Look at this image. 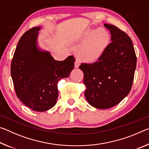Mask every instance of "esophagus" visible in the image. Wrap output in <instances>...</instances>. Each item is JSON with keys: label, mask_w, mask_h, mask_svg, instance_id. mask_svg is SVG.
<instances>
[{"label": "esophagus", "mask_w": 149, "mask_h": 149, "mask_svg": "<svg viewBox=\"0 0 149 149\" xmlns=\"http://www.w3.org/2000/svg\"><path fill=\"white\" fill-rule=\"evenodd\" d=\"M79 65H80V64H79V62L77 60H75V64H74V65H75V68H78V67L79 66Z\"/></svg>", "instance_id": "esophagus-1"}]
</instances>
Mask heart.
<instances>
[{
	"label": "heart",
	"mask_w": 149,
	"mask_h": 149,
	"mask_svg": "<svg viewBox=\"0 0 149 149\" xmlns=\"http://www.w3.org/2000/svg\"><path fill=\"white\" fill-rule=\"evenodd\" d=\"M85 38L89 39L78 50V58L85 62H95L104 54L109 45V34L103 29L89 30Z\"/></svg>",
	"instance_id": "obj_1"
}]
</instances>
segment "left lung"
Listing matches in <instances>:
<instances>
[{
	"label": "left lung",
	"mask_w": 149,
	"mask_h": 149,
	"mask_svg": "<svg viewBox=\"0 0 149 149\" xmlns=\"http://www.w3.org/2000/svg\"><path fill=\"white\" fill-rule=\"evenodd\" d=\"M104 26L110 30L112 42L98 61L79 65L87 87L85 97L89 104L99 109L114 107L129 94L137 64L130 37L113 25Z\"/></svg>",
	"instance_id": "1"
}]
</instances>
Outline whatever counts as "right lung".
Segmentation results:
<instances>
[{"mask_svg": "<svg viewBox=\"0 0 149 149\" xmlns=\"http://www.w3.org/2000/svg\"><path fill=\"white\" fill-rule=\"evenodd\" d=\"M35 27L19 40L11 63V76L16 95L26 107L44 112L55 105L58 97L57 83L68 77L74 68L75 58L63 61L54 60L50 52L42 51L37 44Z\"/></svg>", "mask_w": 149, "mask_h": 149, "instance_id": "1", "label": "right lung"}]
</instances>
